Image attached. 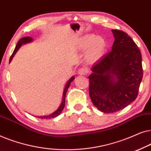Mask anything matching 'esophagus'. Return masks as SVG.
Wrapping results in <instances>:
<instances>
[{
  "instance_id": "obj_1",
  "label": "esophagus",
  "mask_w": 151,
  "mask_h": 151,
  "mask_svg": "<svg viewBox=\"0 0 151 151\" xmlns=\"http://www.w3.org/2000/svg\"><path fill=\"white\" fill-rule=\"evenodd\" d=\"M88 69H86V68H80V69H78V73L79 75H81V76H84V75H86V74L88 73Z\"/></svg>"
}]
</instances>
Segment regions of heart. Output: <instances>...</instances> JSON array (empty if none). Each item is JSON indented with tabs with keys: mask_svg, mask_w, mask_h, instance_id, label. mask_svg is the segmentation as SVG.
Here are the masks:
<instances>
[{
	"mask_svg": "<svg viewBox=\"0 0 151 151\" xmlns=\"http://www.w3.org/2000/svg\"><path fill=\"white\" fill-rule=\"evenodd\" d=\"M82 48H88V57L91 60H96L102 56L104 53L106 42L102 37H96L93 35H88L81 41Z\"/></svg>",
	"mask_w": 151,
	"mask_h": 151,
	"instance_id": "1",
	"label": "heart"
}]
</instances>
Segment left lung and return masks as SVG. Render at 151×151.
Masks as SVG:
<instances>
[{
	"label": "left lung",
	"instance_id": "1",
	"mask_svg": "<svg viewBox=\"0 0 151 151\" xmlns=\"http://www.w3.org/2000/svg\"><path fill=\"white\" fill-rule=\"evenodd\" d=\"M112 50L93 65L89 79L90 98L98 110L115 113L137 98L143 77L142 55L127 33L112 29Z\"/></svg>",
	"mask_w": 151,
	"mask_h": 151
}]
</instances>
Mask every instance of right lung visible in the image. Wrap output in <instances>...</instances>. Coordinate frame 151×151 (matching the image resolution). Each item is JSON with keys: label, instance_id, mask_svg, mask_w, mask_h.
Listing matches in <instances>:
<instances>
[{"label": "right lung", "instance_id": "obj_1", "mask_svg": "<svg viewBox=\"0 0 151 151\" xmlns=\"http://www.w3.org/2000/svg\"><path fill=\"white\" fill-rule=\"evenodd\" d=\"M33 40L32 38H31V37H24V38H22L20 40L18 41V42L17 43V45H16V46L15 47V49H14L13 53H12V55H11V57H10L9 58V63H11L12 58H13V57L14 56V55L16 54V53L17 52V51L19 49V48L20 47H21V45H24V44H26V43H28V42H31ZM75 79V77L73 76L71 79L69 80V81L67 82V83L66 84V86L65 87V89H64V92H63V100H62V102H61V104L60 105L59 108L57 109L56 111H55V112H53V113H51L49 115H46V116H40V117H38V118H41V119H51V118H53V117H57L58 115H59L60 114V113L63 111V109L65 108V97H66V93H67V91L68 90V88H69L70 84H71V82L73 81V80Z\"/></svg>", "mask_w": 151, "mask_h": 151}]
</instances>
